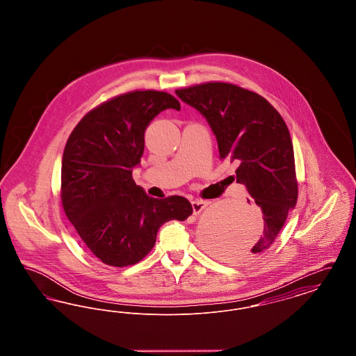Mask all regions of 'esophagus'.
I'll return each instance as SVG.
<instances>
[{
  "label": "esophagus",
  "instance_id": "obj_1",
  "mask_svg": "<svg viewBox=\"0 0 356 356\" xmlns=\"http://www.w3.org/2000/svg\"><path fill=\"white\" fill-rule=\"evenodd\" d=\"M209 204L207 200H202V199H196L192 202V209H193V215H199L204 208Z\"/></svg>",
  "mask_w": 356,
  "mask_h": 356
}]
</instances>
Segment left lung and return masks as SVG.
I'll return each mask as SVG.
<instances>
[{"label": "left lung", "mask_w": 356, "mask_h": 356, "mask_svg": "<svg viewBox=\"0 0 356 356\" xmlns=\"http://www.w3.org/2000/svg\"><path fill=\"white\" fill-rule=\"evenodd\" d=\"M180 100L197 109L216 136L220 159L236 160V181L264 215L263 236L251 251H235L222 240L209 248L224 260L245 261L266 251L298 202L293 147L279 112L260 95L228 83L177 89ZM250 203V200H248Z\"/></svg>", "instance_id": "left-lung-1"}]
</instances>
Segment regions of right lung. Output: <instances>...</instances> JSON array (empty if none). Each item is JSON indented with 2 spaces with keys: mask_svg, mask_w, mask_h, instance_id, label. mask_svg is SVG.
<instances>
[{
  "mask_svg": "<svg viewBox=\"0 0 356 356\" xmlns=\"http://www.w3.org/2000/svg\"><path fill=\"white\" fill-rule=\"evenodd\" d=\"M170 108L180 111V102L167 92H129L88 112L69 136L61 203L85 245L108 266L136 264L151 252L164 222L193 212L186 197L153 199L132 179L147 127Z\"/></svg>",
  "mask_w": 356,
  "mask_h": 356,
  "instance_id": "obj_1",
  "label": "right lung"
}]
</instances>
